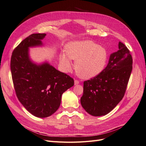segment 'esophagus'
<instances>
[{"mask_svg":"<svg viewBox=\"0 0 146 146\" xmlns=\"http://www.w3.org/2000/svg\"><path fill=\"white\" fill-rule=\"evenodd\" d=\"M80 83V82H79L78 80H74V84L75 85H78V84Z\"/></svg>","mask_w":146,"mask_h":146,"instance_id":"obj_1","label":"esophagus"}]
</instances>
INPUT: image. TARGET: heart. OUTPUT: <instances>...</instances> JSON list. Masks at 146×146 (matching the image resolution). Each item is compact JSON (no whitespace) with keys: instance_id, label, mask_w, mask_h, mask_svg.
Returning a JSON list of instances; mask_svg holds the SVG:
<instances>
[{"instance_id":"heart-1","label":"heart","mask_w":146,"mask_h":146,"mask_svg":"<svg viewBox=\"0 0 146 146\" xmlns=\"http://www.w3.org/2000/svg\"><path fill=\"white\" fill-rule=\"evenodd\" d=\"M66 54L60 57V64L64 72L72 68L70 59L76 60L75 69L81 77L90 78L98 75L104 68L107 54L105 48L90 40L74 41L66 47Z\"/></svg>"}]
</instances>
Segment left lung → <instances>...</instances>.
<instances>
[{
    "mask_svg": "<svg viewBox=\"0 0 146 146\" xmlns=\"http://www.w3.org/2000/svg\"><path fill=\"white\" fill-rule=\"evenodd\" d=\"M118 46L119 50L110 55L107 67L98 76L83 83L80 102L92 116L109 113L124 96L133 59L125 44L119 41Z\"/></svg>",
    "mask_w": 146,
    "mask_h": 146,
    "instance_id": "left-lung-1",
    "label": "left lung"
}]
</instances>
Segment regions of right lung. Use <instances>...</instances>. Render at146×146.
Returning a JSON list of instances; mask_svg holds the SVG:
<instances>
[{"label":"right lung","instance_id":"obj_1","mask_svg":"<svg viewBox=\"0 0 146 146\" xmlns=\"http://www.w3.org/2000/svg\"><path fill=\"white\" fill-rule=\"evenodd\" d=\"M46 33L26 38L12 53L10 68L16 96L33 116L47 117L58 109L63 93L74 85V79L47 63L37 65L30 61L29 47L42 45Z\"/></svg>","mask_w":146,"mask_h":146}]
</instances>
